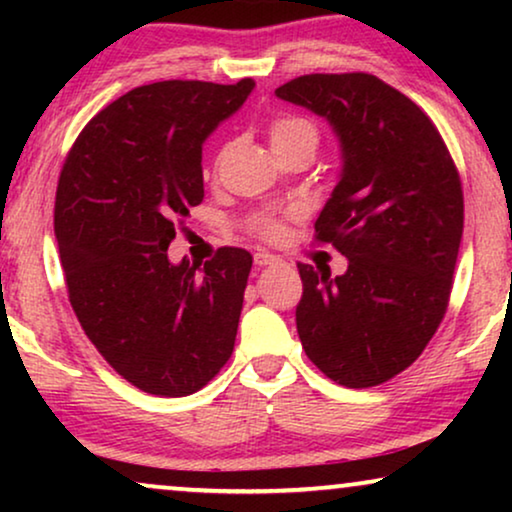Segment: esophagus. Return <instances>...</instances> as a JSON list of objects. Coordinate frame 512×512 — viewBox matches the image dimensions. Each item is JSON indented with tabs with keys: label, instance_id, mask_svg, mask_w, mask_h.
Instances as JSON below:
<instances>
[{
	"label": "esophagus",
	"instance_id": "obj_1",
	"mask_svg": "<svg viewBox=\"0 0 512 512\" xmlns=\"http://www.w3.org/2000/svg\"><path fill=\"white\" fill-rule=\"evenodd\" d=\"M254 263L256 265H272V263H277V256H272V254H268V251H258V254L254 256Z\"/></svg>",
	"mask_w": 512,
	"mask_h": 512
}]
</instances>
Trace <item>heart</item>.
Wrapping results in <instances>:
<instances>
[{
  "label": "heart",
  "mask_w": 512,
  "mask_h": 512,
  "mask_svg": "<svg viewBox=\"0 0 512 512\" xmlns=\"http://www.w3.org/2000/svg\"><path fill=\"white\" fill-rule=\"evenodd\" d=\"M270 142L275 151L291 149V146H303V144L317 149L319 130H317V125H314L312 121H307V118H303V116H291V114L277 116L275 121L270 123ZM254 228L261 235L272 237V240L284 235V223L272 214L258 216Z\"/></svg>",
  "instance_id": "1"
}]
</instances>
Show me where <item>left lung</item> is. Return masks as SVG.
Here are the masks:
<instances>
[{"label": "left lung", "instance_id": "left-lung-1", "mask_svg": "<svg viewBox=\"0 0 512 512\" xmlns=\"http://www.w3.org/2000/svg\"><path fill=\"white\" fill-rule=\"evenodd\" d=\"M275 95L326 118L342 151L314 237L347 256V272L298 265L300 342L333 382L375 387L415 363L445 317L464 233L459 172L431 118L373 74H307Z\"/></svg>", "mask_w": 512, "mask_h": 512}]
</instances>
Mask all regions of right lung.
<instances>
[{"label": "right lung", "instance_id": "1", "mask_svg": "<svg viewBox=\"0 0 512 512\" xmlns=\"http://www.w3.org/2000/svg\"><path fill=\"white\" fill-rule=\"evenodd\" d=\"M158 81L102 109L69 151L55 193V237L69 303L123 380L153 396H188L235 347L247 249L172 263L174 223L205 198L202 144L254 90Z\"/></svg>", "mask_w": 512, "mask_h": 512}]
</instances>
